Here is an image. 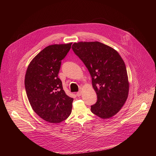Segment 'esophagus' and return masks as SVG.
Returning <instances> with one entry per match:
<instances>
[{
  "label": "esophagus",
  "mask_w": 156,
  "mask_h": 156,
  "mask_svg": "<svg viewBox=\"0 0 156 156\" xmlns=\"http://www.w3.org/2000/svg\"><path fill=\"white\" fill-rule=\"evenodd\" d=\"M81 91H79V92H78L77 93H76V96H78V97H80V96H81Z\"/></svg>",
  "instance_id": "1"
}]
</instances>
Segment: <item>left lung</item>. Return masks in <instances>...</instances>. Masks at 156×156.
Returning <instances> with one entry per match:
<instances>
[{"mask_svg": "<svg viewBox=\"0 0 156 156\" xmlns=\"http://www.w3.org/2000/svg\"><path fill=\"white\" fill-rule=\"evenodd\" d=\"M92 78L98 96L91 112L102 119L116 115L125 103L129 84L125 62L114 48L98 41L75 42L72 47Z\"/></svg>", "mask_w": 156, "mask_h": 156, "instance_id": "left-lung-1", "label": "left lung"}]
</instances>
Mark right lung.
Instances as JSON below:
<instances>
[{"label": "right lung", "instance_id": "obj_1", "mask_svg": "<svg viewBox=\"0 0 156 156\" xmlns=\"http://www.w3.org/2000/svg\"><path fill=\"white\" fill-rule=\"evenodd\" d=\"M72 44L48 46L33 58L27 70L25 86L30 105L41 119L52 123H60L72 112L73 98L66 94L58 78L61 60Z\"/></svg>", "mask_w": 156, "mask_h": 156}]
</instances>
